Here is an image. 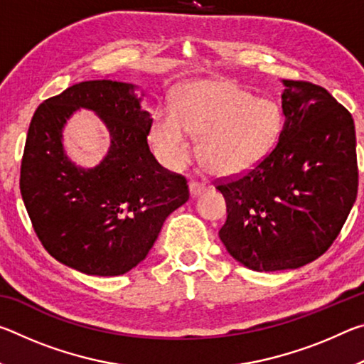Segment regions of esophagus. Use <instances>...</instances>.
Here are the masks:
<instances>
[{"label":"esophagus","mask_w":364,"mask_h":364,"mask_svg":"<svg viewBox=\"0 0 364 364\" xmlns=\"http://www.w3.org/2000/svg\"><path fill=\"white\" fill-rule=\"evenodd\" d=\"M204 191H205V188L202 186L200 183H197V181H191L189 183V194H191V197L200 196L202 193H204Z\"/></svg>","instance_id":"34e87169"}]
</instances>
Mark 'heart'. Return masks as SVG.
Listing matches in <instances>:
<instances>
[{
	"instance_id": "b5f03b06",
	"label": "heart",
	"mask_w": 364,
	"mask_h": 364,
	"mask_svg": "<svg viewBox=\"0 0 364 364\" xmlns=\"http://www.w3.org/2000/svg\"><path fill=\"white\" fill-rule=\"evenodd\" d=\"M282 112L267 97H254L232 80H204L183 90L175 106L152 117L149 141L160 162L181 168L199 139V157L215 176L255 168L281 136Z\"/></svg>"
}]
</instances>
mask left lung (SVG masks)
Returning <instances> with one entry per match:
<instances>
[{"mask_svg":"<svg viewBox=\"0 0 364 364\" xmlns=\"http://www.w3.org/2000/svg\"><path fill=\"white\" fill-rule=\"evenodd\" d=\"M282 85L278 144L255 168L217 184L228 213L221 242L255 271L294 269L321 257L358 193L352 114L321 86Z\"/></svg>","mask_w":364,"mask_h":364,"instance_id":"left-lung-1","label":"left lung"}]
</instances>
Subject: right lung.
I'll return each mask as SVG.
<instances>
[{"instance_id":"add662e5","label":"right lung","mask_w":364,"mask_h":364,"mask_svg":"<svg viewBox=\"0 0 364 364\" xmlns=\"http://www.w3.org/2000/svg\"><path fill=\"white\" fill-rule=\"evenodd\" d=\"M136 86L90 80L49 97L30 122L21 194L48 254L91 276H120L149 254L168 215L189 199L188 181L149 151L152 119ZM78 108L108 127L111 146L95 169L65 156L62 130Z\"/></svg>"}]
</instances>
